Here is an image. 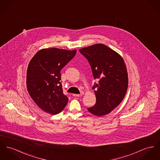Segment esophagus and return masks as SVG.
Returning <instances> with one entry per match:
<instances>
[{
  "instance_id": "esophagus-1",
  "label": "esophagus",
  "mask_w": 160,
  "mask_h": 160,
  "mask_svg": "<svg viewBox=\"0 0 160 160\" xmlns=\"http://www.w3.org/2000/svg\"><path fill=\"white\" fill-rule=\"evenodd\" d=\"M82 94H83V92H82V93H81V94H72V96H74V97H80V96H82Z\"/></svg>"
}]
</instances>
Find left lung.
<instances>
[{
    "label": "left lung",
    "mask_w": 160,
    "mask_h": 160,
    "mask_svg": "<svg viewBox=\"0 0 160 160\" xmlns=\"http://www.w3.org/2000/svg\"><path fill=\"white\" fill-rule=\"evenodd\" d=\"M90 64L94 79L98 84L92 89L96 103L88 110L102 116L109 114L122 101L128 88V79L122 57L103 44H96L79 50Z\"/></svg>",
    "instance_id": "left-lung-1"
}]
</instances>
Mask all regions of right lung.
<instances>
[{"label": "right lung", "instance_id": "right-lung-1", "mask_svg": "<svg viewBox=\"0 0 160 160\" xmlns=\"http://www.w3.org/2000/svg\"><path fill=\"white\" fill-rule=\"evenodd\" d=\"M76 53V50L42 49L30 60L27 71V88L42 110L55 115L66 106L68 98L62 92L60 71Z\"/></svg>", "mask_w": 160, "mask_h": 160}]
</instances>
